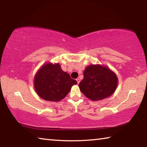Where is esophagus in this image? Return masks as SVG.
<instances>
[{
	"label": "esophagus",
	"instance_id": "esophagus-1",
	"mask_svg": "<svg viewBox=\"0 0 147 147\" xmlns=\"http://www.w3.org/2000/svg\"><path fill=\"white\" fill-rule=\"evenodd\" d=\"M76 81H77V83L79 84L80 82V80L79 78H77V79H76Z\"/></svg>",
	"mask_w": 147,
	"mask_h": 147
}]
</instances>
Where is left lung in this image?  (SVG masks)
I'll use <instances>...</instances> for the list:
<instances>
[{
	"instance_id": "1",
	"label": "left lung",
	"mask_w": 147,
	"mask_h": 147,
	"mask_svg": "<svg viewBox=\"0 0 147 147\" xmlns=\"http://www.w3.org/2000/svg\"><path fill=\"white\" fill-rule=\"evenodd\" d=\"M115 73L107 67L90 65L84 71V79L79 84L82 93L93 101L101 100L111 96L117 86Z\"/></svg>"
}]
</instances>
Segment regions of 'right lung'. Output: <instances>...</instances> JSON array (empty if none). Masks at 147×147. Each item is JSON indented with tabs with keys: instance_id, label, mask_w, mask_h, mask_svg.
<instances>
[{
	"instance_id": "1",
	"label": "right lung",
	"mask_w": 147,
	"mask_h": 147,
	"mask_svg": "<svg viewBox=\"0 0 147 147\" xmlns=\"http://www.w3.org/2000/svg\"><path fill=\"white\" fill-rule=\"evenodd\" d=\"M34 84L35 91L41 98L58 102L65 97L77 82L62 70L59 63H48L37 72Z\"/></svg>"
}]
</instances>
